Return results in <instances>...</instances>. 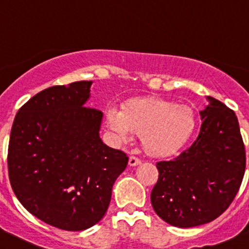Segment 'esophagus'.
<instances>
[{
    "instance_id": "esophagus-1",
    "label": "esophagus",
    "mask_w": 249,
    "mask_h": 249,
    "mask_svg": "<svg viewBox=\"0 0 249 249\" xmlns=\"http://www.w3.org/2000/svg\"><path fill=\"white\" fill-rule=\"evenodd\" d=\"M138 164H141V160H138V158L135 157V156H131L128 160V166L136 167V166H138Z\"/></svg>"
}]
</instances>
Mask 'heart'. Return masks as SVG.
Here are the masks:
<instances>
[{
    "instance_id": "b5f03b06",
    "label": "heart",
    "mask_w": 249,
    "mask_h": 249,
    "mask_svg": "<svg viewBox=\"0 0 249 249\" xmlns=\"http://www.w3.org/2000/svg\"><path fill=\"white\" fill-rule=\"evenodd\" d=\"M106 118L117 140L129 141L135 132L141 135L144 151L160 158L181 151L197 126L190 106L160 97L132 98L123 105L122 111L109 107Z\"/></svg>"
}]
</instances>
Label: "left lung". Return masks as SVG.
I'll return each instance as SVG.
<instances>
[{
    "label": "left lung",
    "mask_w": 249,
    "mask_h": 249,
    "mask_svg": "<svg viewBox=\"0 0 249 249\" xmlns=\"http://www.w3.org/2000/svg\"><path fill=\"white\" fill-rule=\"evenodd\" d=\"M199 112L203 121L195 143L173 160H162L151 193L152 207L171 226L208 223L227 210L246 169L245 144L236 113L213 97Z\"/></svg>",
    "instance_id": "left-lung-1"
}]
</instances>
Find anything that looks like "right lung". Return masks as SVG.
<instances>
[{
    "mask_svg": "<svg viewBox=\"0 0 249 249\" xmlns=\"http://www.w3.org/2000/svg\"><path fill=\"white\" fill-rule=\"evenodd\" d=\"M92 81L53 86L17 112L8 144L13 192L30 213L65 231L103 218L128 157L100 138L103 113L86 107Z\"/></svg>",
    "mask_w": 249,
    "mask_h": 249,
    "instance_id": "right-lung-1",
    "label": "right lung"
}]
</instances>
